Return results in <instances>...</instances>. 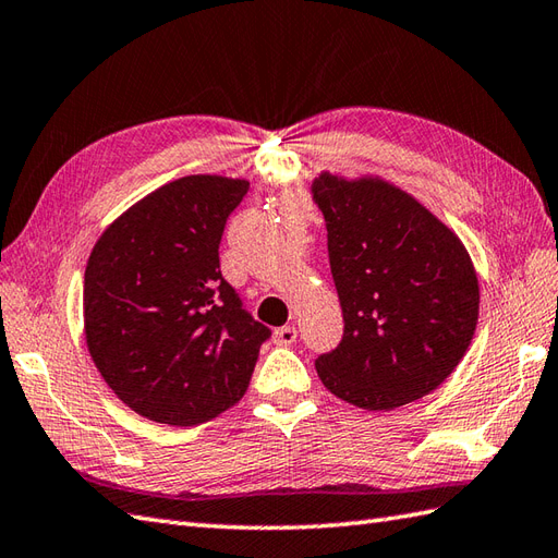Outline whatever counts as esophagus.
Masks as SVG:
<instances>
[{
    "label": "esophagus",
    "instance_id": "1",
    "mask_svg": "<svg viewBox=\"0 0 558 558\" xmlns=\"http://www.w3.org/2000/svg\"><path fill=\"white\" fill-rule=\"evenodd\" d=\"M274 342L278 347H290L296 342V328L294 326H282L274 332Z\"/></svg>",
    "mask_w": 558,
    "mask_h": 558
}]
</instances>
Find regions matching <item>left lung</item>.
<instances>
[{
  "mask_svg": "<svg viewBox=\"0 0 558 558\" xmlns=\"http://www.w3.org/2000/svg\"><path fill=\"white\" fill-rule=\"evenodd\" d=\"M311 197L326 218L344 335L316 359L349 404L390 411L442 385L469 349L481 290L469 252L442 220L380 178L323 173Z\"/></svg>",
  "mask_w": 558,
  "mask_h": 558,
  "instance_id": "left-lung-1",
  "label": "left lung"
}]
</instances>
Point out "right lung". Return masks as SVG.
<instances>
[{
	"label": "right lung",
	"mask_w": 558,
	"mask_h": 558,
	"mask_svg": "<svg viewBox=\"0 0 558 558\" xmlns=\"http://www.w3.org/2000/svg\"><path fill=\"white\" fill-rule=\"evenodd\" d=\"M247 180L187 175L101 232L85 268L89 356L123 404L192 427L244 397L270 330L220 276L218 244Z\"/></svg>",
	"instance_id": "1"
}]
</instances>
